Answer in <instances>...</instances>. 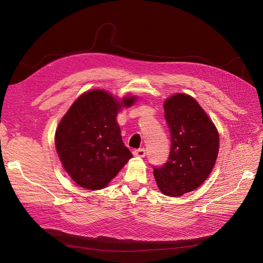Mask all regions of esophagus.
<instances>
[{
	"label": "esophagus",
	"instance_id": "1",
	"mask_svg": "<svg viewBox=\"0 0 263 263\" xmlns=\"http://www.w3.org/2000/svg\"><path fill=\"white\" fill-rule=\"evenodd\" d=\"M134 156L135 157H139V158H144L146 156V150L144 148H140L138 150H134Z\"/></svg>",
	"mask_w": 263,
	"mask_h": 263
}]
</instances>
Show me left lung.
<instances>
[{
	"label": "left lung",
	"instance_id": "1",
	"mask_svg": "<svg viewBox=\"0 0 263 263\" xmlns=\"http://www.w3.org/2000/svg\"><path fill=\"white\" fill-rule=\"evenodd\" d=\"M170 128L171 150L161 168L154 166L159 190L181 196L196 190L209 178L219 150V136L212 119L187 94L177 93L163 103Z\"/></svg>",
	"mask_w": 263,
	"mask_h": 263
}]
</instances>
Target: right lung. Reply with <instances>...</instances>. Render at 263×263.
Listing matches in <instances>:
<instances>
[{
    "instance_id": "1",
    "label": "right lung",
    "mask_w": 263,
    "mask_h": 263,
    "mask_svg": "<svg viewBox=\"0 0 263 263\" xmlns=\"http://www.w3.org/2000/svg\"><path fill=\"white\" fill-rule=\"evenodd\" d=\"M136 100L125 97L119 101L105 90H91L80 95L61 118L54 135L55 150L78 185L106 187L133 157L124 145L116 116Z\"/></svg>"
}]
</instances>
